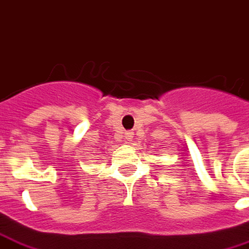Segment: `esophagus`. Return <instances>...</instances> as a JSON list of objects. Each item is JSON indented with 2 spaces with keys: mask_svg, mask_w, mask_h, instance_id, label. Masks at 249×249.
Wrapping results in <instances>:
<instances>
[{
  "mask_svg": "<svg viewBox=\"0 0 249 249\" xmlns=\"http://www.w3.org/2000/svg\"><path fill=\"white\" fill-rule=\"evenodd\" d=\"M133 137H134V133L130 130L125 131V141H128V142H130V141H133Z\"/></svg>",
  "mask_w": 249,
  "mask_h": 249,
  "instance_id": "1",
  "label": "esophagus"
}]
</instances>
